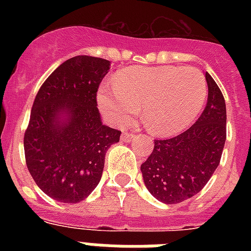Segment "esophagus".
<instances>
[{
  "mask_svg": "<svg viewBox=\"0 0 251 251\" xmlns=\"http://www.w3.org/2000/svg\"><path fill=\"white\" fill-rule=\"evenodd\" d=\"M135 137V135H133V134H129V133H124L121 135V141H125V142H127V141H130V139H133V138Z\"/></svg>",
  "mask_w": 251,
  "mask_h": 251,
  "instance_id": "34e87169",
  "label": "esophagus"
}]
</instances>
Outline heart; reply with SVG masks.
Returning <instances> with one entry per match:
<instances>
[{"instance_id":"1","label":"heart","mask_w":251,"mask_h":251,"mask_svg":"<svg viewBox=\"0 0 251 251\" xmlns=\"http://www.w3.org/2000/svg\"><path fill=\"white\" fill-rule=\"evenodd\" d=\"M206 96V79L197 69L169 65L131 66L117 73L113 87H100L98 102L117 126L129 125L142 108L150 133L172 137L197 120Z\"/></svg>"}]
</instances>
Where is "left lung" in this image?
<instances>
[{
    "mask_svg": "<svg viewBox=\"0 0 251 251\" xmlns=\"http://www.w3.org/2000/svg\"><path fill=\"white\" fill-rule=\"evenodd\" d=\"M207 105L194 125L179 135L155 141L141 165L151 194L165 204H176L202 190L216 171L226 139V109L222 91L206 73Z\"/></svg>",
    "mask_w": 251,
    "mask_h": 251,
    "instance_id": "obj_1",
    "label": "left lung"
}]
</instances>
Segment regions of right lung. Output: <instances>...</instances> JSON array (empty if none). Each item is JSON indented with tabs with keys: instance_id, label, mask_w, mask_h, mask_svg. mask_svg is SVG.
<instances>
[{
	"instance_id": "right-lung-1",
	"label": "right lung",
	"mask_w": 251,
	"mask_h": 251,
	"mask_svg": "<svg viewBox=\"0 0 251 251\" xmlns=\"http://www.w3.org/2000/svg\"><path fill=\"white\" fill-rule=\"evenodd\" d=\"M110 69L104 58L76 56L47 78L33 101L25 155L36 185L64 203L86 199L101 178L105 153L121 131L102 125L96 92Z\"/></svg>"
}]
</instances>
